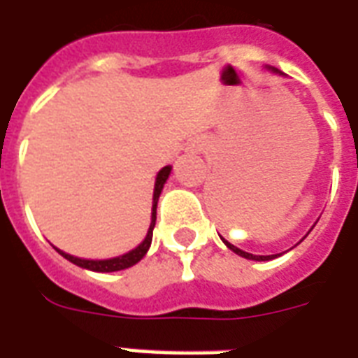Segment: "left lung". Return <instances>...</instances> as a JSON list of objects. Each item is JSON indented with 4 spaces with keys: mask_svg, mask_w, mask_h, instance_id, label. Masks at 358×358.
Returning a JSON list of instances; mask_svg holds the SVG:
<instances>
[{
    "mask_svg": "<svg viewBox=\"0 0 358 358\" xmlns=\"http://www.w3.org/2000/svg\"><path fill=\"white\" fill-rule=\"evenodd\" d=\"M273 71H278V69H273ZM224 243H227V247L230 249V251H234L236 255H240V257H243V259H249V260H270V259H275L278 255H268V257H262V255H251V252H245L241 251V249H238L236 245H232V243H228L227 240H222Z\"/></svg>",
    "mask_w": 358,
    "mask_h": 358,
    "instance_id": "1",
    "label": "left lung"
}]
</instances>
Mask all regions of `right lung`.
<instances>
[{"instance_id": "1", "label": "right lung", "mask_w": 358, "mask_h": 358, "mask_svg": "<svg viewBox=\"0 0 358 358\" xmlns=\"http://www.w3.org/2000/svg\"><path fill=\"white\" fill-rule=\"evenodd\" d=\"M169 171L171 168L166 166L158 171V177H157V185H155V196H152V220H150V227H149V232H147V238L143 240L141 245H138L134 251L126 252L122 257H117V259H109V260H85V259H77V257H71V255H67L64 251H56L60 252L64 259H67L69 262H73V264L80 266V268H87V270H92V271H118V270H126V268H130L134 266L136 262L143 259L145 252L149 251L150 247V241H152V228H155V222H157V203H158V196L162 192L164 189V182L168 179Z\"/></svg>"}]
</instances>
